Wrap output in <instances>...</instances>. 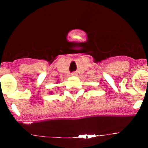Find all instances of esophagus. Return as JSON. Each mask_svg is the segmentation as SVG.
I'll list each match as a JSON object with an SVG mask.
<instances>
[{"mask_svg": "<svg viewBox=\"0 0 148 148\" xmlns=\"http://www.w3.org/2000/svg\"><path fill=\"white\" fill-rule=\"evenodd\" d=\"M71 75H72V76H76V75H77V73H76V72L71 73Z\"/></svg>", "mask_w": 148, "mask_h": 148, "instance_id": "34e87169", "label": "esophagus"}]
</instances>
